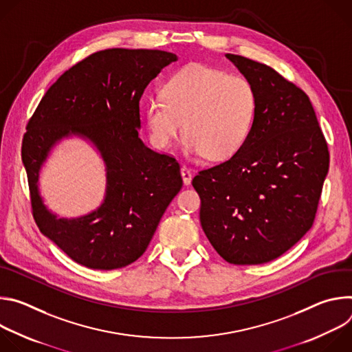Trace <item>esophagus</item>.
<instances>
[{
	"label": "esophagus",
	"mask_w": 352,
	"mask_h": 352,
	"mask_svg": "<svg viewBox=\"0 0 352 352\" xmlns=\"http://www.w3.org/2000/svg\"><path fill=\"white\" fill-rule=\"evenodd\" d=\"M181 175H182L184 184H185V185H189L190 181H192V173H190V170H189L188 167L182 166V167H181Z\"/></svg>",
	"instance_id": "34e87169"
}]
</instances>
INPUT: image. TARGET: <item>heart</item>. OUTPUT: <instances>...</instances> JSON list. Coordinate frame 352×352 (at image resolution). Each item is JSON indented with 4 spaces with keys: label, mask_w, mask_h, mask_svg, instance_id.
<instances>
[{
    "label": "heart",
    "mask_w": 352,
    "mask_h": 352,
    "mask_svg": "<svg viewBox=\"0 0 352 352\" xmlns=\"http://www.w3.org/2000/svg\"><path fill=\"white\" fill-rule=\"evenodd\" d=\"M256 116V93L242 76L204 64L175 72L162 93L147 97L144 117L150 139L167 148L181 133L189 157L227 160L248 140Z\"/></svg>",
    "instance_id": "obj_1"
}]
</instances>
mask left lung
<instances>
[{
  "mask_svg": "<svg viewBox=\"0 0 352 352\" xmlns=\"http://www.w3.org/2000/svg\"><path fill=\"white\" fill-rule=\"evenodd\" d=\"M256 93L245 144L227 162L199 171L200 224L232 265L270 262L312 227L329 150L309 97L273 68L226 54Z\"/></svg>",
  "mask_w": 352,
  "mask_h": 352,
  "instance_id": "1",
  "label": "left lung"
}]
</instances>
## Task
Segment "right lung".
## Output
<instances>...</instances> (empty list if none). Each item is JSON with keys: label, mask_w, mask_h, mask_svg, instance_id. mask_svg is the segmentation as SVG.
I'll return each instance as SVG.
<instances>
[{"label": "right lung", "mask_w": 352, "mask_h": 352, "mask_svg": "<svg viewBox=\"0 0 352 352\" xmlns=\"http://www.w3.org/2000/svg\"><path fill=\"white\" fill-rule=\"evenodd\" d=\"M160 50L110 48L63 74L47 90L22 142L34 220L40 231L76 263L96 270L131 265L148 242L182 188L175 159L139 138V102L163 68L177 61ZM79 137L105 163L104 202L79 218H60L39 193V171L64 138Z\"/></svg>", "instance_id": "obj_1"}]
</instances>
